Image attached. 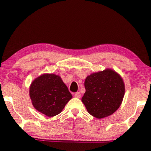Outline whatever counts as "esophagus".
I'll list each match as a JSON object with an SVG mask.
<instances>
[{
	"instance_id": "34e87169",
	"label": "esophagus",
	"mask_w": 151,
	"mask_h": 151,
	"mask_svg": "<svg viewBox=\"0 0 151 151\" xmlns=\"http://www.w3.org/2000/svg\"><path fill=\"white\" fill-rule=\"evenodd\" d=\"M75 97L76 98H81V93H80V92H76V93H75Z\"/></svg>"
}]
</instances>
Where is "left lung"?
I'll return each instance as SVG.
<instances>
[{
	"instance_id": "obj_1",
	"label": "left lung",
	"mask_w": 151,
	"mask_h": 151,
	"mask_svg": "<svg viewBox=\"0 0 151 151\" xmlns=\"http://www.w3.org/2000/svg\"><path fill=\"white\" fill-rule=\"evenodd\" d=\"M82 98L88 113L97 119L113 114L120 106L125 86L120 75L111 69L93 73L86 77Z\"/></svg>"
}]
</instances>
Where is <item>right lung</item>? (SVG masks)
<instances>
[{"instance_id":"add662e5","label":"right lung","mask_w":151,"mask_h":151,"mask_svg":"<svg viewBox=\"0 0 151 151\" xmlns=\"http://www.w3.org/2000/svg\"><path fill=\"white\" fill-rule=\"evenodd\" d=\"M33 106L47 117L60 114L73 96L59 75L45 73L35 78L29 88Z\"/></svg>"}]
</instances>
